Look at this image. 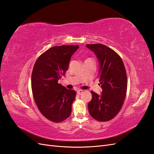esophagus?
Returning a JSON list of instances; mask_svg holds the SVG:
<instances>
[{
    "label": "esophagus",
    "mask_w": 154,
    "mask_h": 154,
    "mask_svg": "<svg viewBox=\"0 0 154 154\" xmlns=\"http://www.w3.org/2000/svg\"><path fill=\"white\" fill-rule=\"evenodd\" d=\"M82 92H83V90H78L77 91V93L79 94V95H81V94H82Z\"/></svg>",
    "instance_id": "esophagus-1"
}]
</instances>
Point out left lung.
Instances as JSON below:
<instances>
[{
    "label": "left lung",
    "mask_w": 154,
    "mask_h": 154,
    "mask_svg": "<svg viewBox=\"0 0 154 154\" xmlns=\"http://www.w3.org/2000/svg\"><path fill=\"white\" fill-rule=\"evenodd\" d=\"M86 46L96 54L100 63L101 95L91 91L92 98L88 104L90 116L100 122L115 117L123 105L127 92V75L124 62L115 51L103 44Z\"/></svg>",
    "instance_id": "left-lung-1"
}]
</instances>
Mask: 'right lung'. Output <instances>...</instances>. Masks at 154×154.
<instances>
[{
  "label": "right lung",
  "instance_id": "add662e5",
  "mask_svg": "<svg viewBox=\"0 0 154 154\" xmlns=\"http://www.w3.org/2000/svg\"><path fill=\"white\" fill-rule=\"evenodd\" d=\"M79 47L77 45L53 47L34 64L31 77L33 97L39 111L50 121L62 122L72 113L76 92L58 84V81L65 75L71 57Z\"/></svg>",
  "mask_w": 154,
  "mask_h": 154
}]
</instances>
